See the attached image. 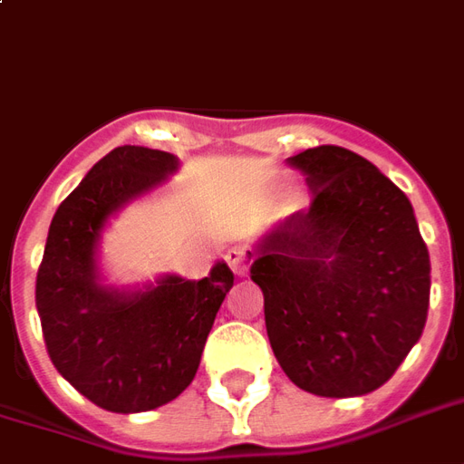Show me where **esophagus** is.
<instances>
[{
  "instance_id": "1",
  "label": "esophagus",
  "mask_w": 464,
  "mask_h": 464,
  "mask_svg": "<svg viewBox=\"0 0 464 464\" xmlns=\"http://www.w3.org/2000/svg\"><path fill=\"white\" fill-rule=\"evenodd\" d=\"M226 260H228V266H231L233 273L238 277H243L248 276V267L250 263H253V253H250L246 246H233V248H228V253H226Z\"/></svg>"
}]
</instances>
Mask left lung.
I'll list each match as a JSON object with an SVG mask.
<instances>
[{
  "label": "left lung",
  "mask_w": 464,
  "mask_h": 464,
  "mask_svg": "<svg viewBox=\"0 0 464 464\" xmlns=\"http://www.w3.org/2000/svg\"><path fill=\"white\" fill-rule=\"evenodd\" d=\"M312 204L256 248L250 280L295 386L324 398L372 393L420 339L430 258L413 206L369 160L337 145L290 157Z\"/></svg>",
  "instance_id": "left-lung-1"
}]
</instances>
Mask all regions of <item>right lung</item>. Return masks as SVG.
Here are the masks:
<instances>
[{
    "mask_svg": "<svg viewBox=\"0 0 464 464\" xmlns=\"http://www.w3.org/2000/svg\"><path fill=\"white\" fill-rule=\"evenodd\" d=\"M177 169L174 154L122 145L63 198L36 273V310L51 362L95 406L142 413L194 381L233 273L216 263L204 280L167 276L122 293L98 283L95 246L108 216Z\"/></svg>",
    "mask_w": 464,
    "mask_h": 464,
    "instance_id": "obj_1",
    "label": "right lung"
}]
</instances>
